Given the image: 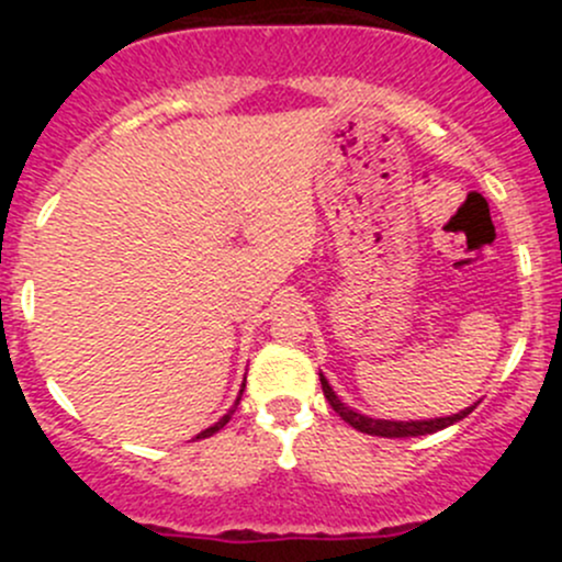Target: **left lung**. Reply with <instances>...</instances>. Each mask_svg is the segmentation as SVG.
Here are the masks:
<instances>
[{
	"instance_id": "obj_1",
	"label": "left lung",
	"mask_w": 562,
	"mask_h": 562,
	"mask_svg": "<svg viewBox=\"0 0 562 562\" xmlns=\"http://www.w3.org/2000/svg\"><path fill=\"white\" fill-rule=\"evenodd\" d=\"M321 386H323V394H326L328 405L339 413V418H342V422H348L350 427L359 429V432L378 435V438H418V435L438 432V429H446V427H451V424L462 422V418L468 416V413H473V407H475V405H470V407H464V411L454 413V416L429 418V422H381V418H367V416H361V413L350 411L348 405H342V402H339V396L334 394L331 386H328V381L323 375H321Z\"/></svg>"
}]
</instances>
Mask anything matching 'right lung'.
I'll list each match as a JSON object with an SVG mask.
<instances>
[{
    "label": "right lung",
    "mask_w": 562,
    "mask_h": 562,
    "mask_svg": "<svg viewBox=\"0 0 562 562\" xmlns=\"http://www.w3.org/2000/svg\"><path fill=\"white\" fill-rule=\"evenodd\" d=\"M241 391H245V389H241ZM239 400H241V394H239ZM239 400H236V405H239ZM236 405H234V407H231V411H228V413H225V416H223V418H220V422H217V424H214V427L203 429V432H201V435H198V438H212V435H214V432H220V429H223V427H225V424H228V422H231V416H234Z\"/></svg>",
    "instance_id": "add662e5"
}]
</instances>
